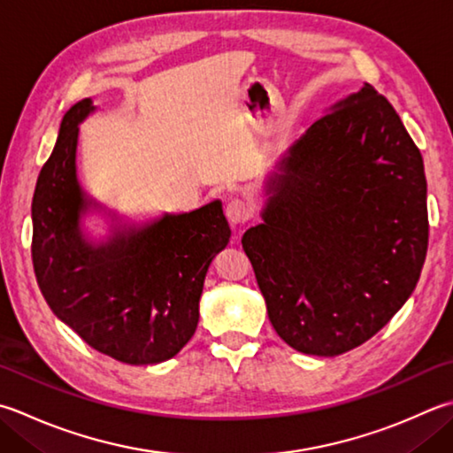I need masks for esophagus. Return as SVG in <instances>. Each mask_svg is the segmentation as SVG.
I'll list each match as a JSON object with an SVG mask.
<instances>
[{
    "label": "esophagus",
    "mask_w": 453,
    "mask_h": 453,
    "mask_svg": "<svg viewBox=\"0 0 453 453\" xmlns=\"http://www.w3.org/2000/svg\"><path fill=\"white\" fill-rule=\"evenodd\" d=\"M226 216L232 224H245L251 218V206L243 198H232L226 206Z\"/></svg>",
    "instance_id": "obj_1"
}]
</instances>
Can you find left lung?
Segmentation results:
<instances>
[{
	"label": "left lung",
	"instance_id": "obj_1",
	"mask_svg": "<svg viewBox=\"0 0 453 453\" xmlns=\"http://www.w3.org/2000/svg\"><path fill=\"white\" fill-rule=\"evenodd\" d=\"M242 237L269 320L308 356L365 343L409 300L428 250L418 147L371 84L334 104L265 180Z\"/></svg>",
	"mask_w": 453,
	"mask_h": 453
}]
</instances>
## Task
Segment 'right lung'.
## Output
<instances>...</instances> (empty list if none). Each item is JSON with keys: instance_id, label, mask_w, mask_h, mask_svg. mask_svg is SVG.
Wrapping results in <instances>:
<instances>
[{"instance_id": "1", "label": "right lung", "mask_w": 453, "mask_h": 453, "mask_svg": "<svg viewBox=\"0 0 453 453\" xmlns=\"http://www.w3.org/2000/svg\"><path fill=\"white\" fill-rule=\"evenodd\" d=\"M94 110L86 97L65 113L41 168L31 203L35 277L55 316L88 345L129 365H153L196 332L203 279L232 229L214 200L88 242L80 218L100 203L78 182L76 149L78 126Z\"/></svg>"}]
</instances>
